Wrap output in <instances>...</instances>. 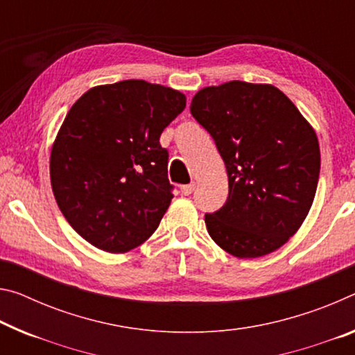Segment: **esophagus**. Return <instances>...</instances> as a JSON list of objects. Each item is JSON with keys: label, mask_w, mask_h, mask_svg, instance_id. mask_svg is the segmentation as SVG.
<instances>
[{"label": "esophagus", "mask_w": 355, "mask_h": 355, "mask_svg": "<svg viewBox=\"0 0 355 355\" xmlns=\"http://www.w3.org/2000/svg\"><path fill=\"white\" fill-rule=\"evenodd\" d=\"M196 189V183H189V184H183L182 188H180V191H182V194L184 196H189L193 191Z\"/></svg>", "instance_id": "34e87169"}]
</instances>
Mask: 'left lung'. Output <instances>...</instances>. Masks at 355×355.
<instances>
[{
  "label": "left lung",
  "instance_id": "obj_1",
  "mask_svg": "<svg viewBox=\"0 0 355 355\" xmlns=\"http://www.w3.org/2000/svg\"><path fill=\"white\" fill-rule=\"evenodd\" d=\"M191 114L215 139L227 171L226 204L205 215L210 237L240 259L277 251L313 205L320 168L316 131L268 83L205 87Z\"/></svg>",
  "mask_w": 355,
  "mask_h": 355
}]
</instances>
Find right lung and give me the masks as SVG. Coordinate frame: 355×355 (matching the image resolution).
Segmentation results:
<instances>
[{"instance_id": "1", "label": "right lung", "mask_w": 355, "mask_h": 355, "mask_svg": "<svg viewBox=\"0 0 355 355\" xmlns=\"http://www.w3.org/2000/svg\"><path fill=\"white\" fill-rule=\"evenodd\" d=\"M187 107L177 89L145 80L89 88L67 112L50 153V182L72 229L96 248L142 245L171 205L164 128Z\"/></svg>"}]
</instances>
